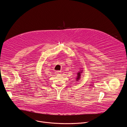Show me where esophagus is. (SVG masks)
<instances>
[{"instance_id": "1", "label": "esophagus", "mask_w": 127, "mask_h": 127, "mask_svg": "<svg viewBox=\"0 0 127 127\" xmlns=\"http://www.w3.org/2000/svg\"><path fill=\"white\" fill-rule=\"evenodd\" d=\"M55 73H56V75H59L61 74V72H60V71H57L55 72Z\"/></svg>"}]
</instances>
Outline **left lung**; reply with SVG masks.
<instances>
[{
    "label": "left lung",
    "instance_id": "1",
    "mask_svg": "<svg viewBox=\"0 0 127 127\" xmlns=\"http://www.w3.org/2000/svg\"><path fill=\"white\" fill-rule=\"evenodd\" d=\"M83 70H82L81 68L79 70H78V72L77 73V76L76 78V81H78L81 78V75L83 73Z\"/></svg>",
    "mask_w": 127,
    "mask_h": 127
}]
</instances>
